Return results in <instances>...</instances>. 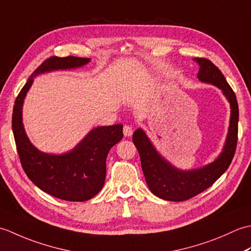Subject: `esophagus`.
<instances>
[{"instance_id":"34e87169","label":"esophagus","mask_w":251,"mask_h":251,"mask_svg":"<svg viewBox=\"0 0 251 251\" xmlns=\"http://www.w3.org/2000/svg\"><path fill=\"white\" fill-rule=\"evenodd\" d=\"M132 127L129 125H125L124 128H123V132H124L125 137H130L132 135Z\"/></svg>"}]
</instances>
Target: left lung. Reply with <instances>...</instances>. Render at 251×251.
Masks as SVG:
<instances>
[{
  "label": "left lung",
  "mask_w": 251,
  "mask_h": 251,
  "mask_svg": "<svg viewBox=\"0 0 251 251\" xmlns=\"http://www.w3.org/2000/svg\"><path fill=\"white\" fill-rule=\"evenodd\" d=\"M195 61L200 66L197 74L200 81L219 88L230 103V124L219 155L204 166L191 169L176 167L156 150L145 130L142 128L136 129L132 135V141L139 152L146 182L154 195L165 201H186L209 188L230 166L236 149L238 124L236 96L227 84L225 75L210 60L195 58Z\"/></svg>",
  "instance_id": "obj_1"
}]
</instances>
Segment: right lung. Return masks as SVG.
<instances>
[{
    "label": "right lung",
    "mask_w": 251,
    "mask_h": 251,
    "mask_svg": "<svg viewBox=\"0 0 251 251\" xmlns=\"http://www.w3.org/2000/svg\"><path fill=\"white\" fill-rule=\"evenodd\" d=\"M89 62L90 58L73 56L51 57L45 60L28 78L13 110V132L25 175L37 188L63 201H88L103 188L105 159L111 148L122 140L123 125L94 127L70 151L61 154L42 152L30 141L25 132L24 102L37 75L78 69Z\"/></svg>",
    "instance_id": "obj_1"
}]
</instances>
